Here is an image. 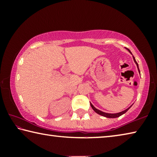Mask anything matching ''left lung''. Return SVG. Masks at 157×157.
I'll return each instance as SVG.
<instances>
[{
  "label": "left lung",
  "instance_id": "obj_1",
  "mask_svg": "<svg viewBox=\"0 0 157 157\" xmlns=\"http://www.w3.org/2000/svg\"><path fill=\"white\" fill-rule=\"evenodd\" d=\"M129 51V52L130 53H132L131 52H130V50H129V49H127ZM133 59H134V62L136 63V66H137V67H138V70H139V71L140 72V71H139V65H138V63L136 62V59H135V58H134V57L133 56ZM90 104H91V107H92V109H94V111H95V112H96L97 113H98V114H100V115H101V116H105V117H107V118H118V117H119V116H122L123 115V114H124V113H126L127 111L129 110V109L131 107H129V108H127V109H125L124 111H121V112H120V113H105V112H102V111H100V110H98V109H97L95 107H94V105H93L91 103H90Z\"/></svg>",
  "mask_w": 157,
  "mask_h": 157
}]
</instances>
